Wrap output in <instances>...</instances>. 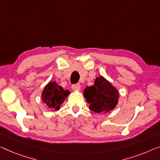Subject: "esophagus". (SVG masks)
<instances>
[{"label": "esophagus", "mask_w": 160, "mask_h": 160, "mask_svg": "<svg viewBox=\"0 0 160 160\" xmlns=\"http://www.w3.org/2000/svg\"><path fill=\"white\" fill-rule=\"evenodd\" d=\"M81 87V85L79 83H75V84H73L72 86V88L73 90H78Z\"/></svg>", "instance_id": "1"}]
</instances>
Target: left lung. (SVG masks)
Instances as JSON below:
<instances>
[{
  "mask_svg": "<svg viewBox=\"0 0 160 160\" xmlns=\"http://www.w3.org/2000/svg\"><path fill=\"white\" fill-rule=\"evenodd\" d=\"M89 109L94 112H109L118 103V91L104 77L96 78L94 85L87 87L83 91Z\"/></svg>",
  "mask_w": 160,
  "mask_h": 160,
  "instance_id": "8db88e82",
  "label": "left lung"
}]
</instances>
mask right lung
I'll list each match as a JSON object with an SVG mask.
<instances>
[{"label": "right lung", "instance_id": "obj_1", "mask_svg": "<svg viewBox=\"0 0 160 160\" xmlns=\"http://www.w3.org/2000/svg\"><path fill=\"white\" fill-rule=\"evenodd\" d=\"M70 92L56 84L55 82H50L43 91L42 100L48 108L58 110L60 106L68 97Z\"/></svg>", "mask_w": 160, "mask_h": 160}]
</instances>
